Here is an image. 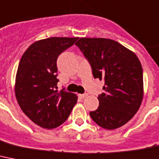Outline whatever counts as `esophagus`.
Instances as JSON below:
<instances>
[{"instance_id":"esophagus-1","label":"esophagus","mask_w":159,"mask_h":159,"mask_svg":"<svg viewBox=\"0 0 159 159\" xmlns=\"http://www.w3.org/2000/svg\"><path fill=\"white\" fill-rule=\"evenodd\" d=\"M87 95H88L87 94H81V95H79V96L82 98V99H84V98H86Z\"/></svg>"}]
</instances>
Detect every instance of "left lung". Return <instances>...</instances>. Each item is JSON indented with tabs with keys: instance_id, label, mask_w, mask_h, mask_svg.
<instances>
[{
	"instance_id": "obj_1",
	"label": "left lung",
	"mask_w": 159,
	"mask_h": 159,
	"mask_svg": "<svg viewBox=\"0 0 159 159\" xmlns=\"http://www.w3.org/2000/svg\"><path fill=\"white\" fill-rule=\"evenodd\" d=\"M76 46L92 68L93 77L104 80L99 107L90 116L100 126L113 130L123 126L140 108L144 95L143 69L135 53L106 38H80Z\"/></svg>"
}]
</instances>
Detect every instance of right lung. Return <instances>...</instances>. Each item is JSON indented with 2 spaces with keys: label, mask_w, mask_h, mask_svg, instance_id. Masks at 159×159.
<instances>
[{
  "label": "right lung",
  "mask_w": 159,
  "mask_h": 159,
  "mask_svg": "<svg viewBox=\"0 0 159 159\" xmlns=\"http://www.w3.org/2000/svg\"><path fill=\"white\" fill-rule=\"evenodd\" d=\"M77 37H50L32 44L24 53L16 73L15 96L22 111L34 123L46 129L63 124L77 96L58 91L57 59Z\"/></svg>",
  "instance_id": "obj_1"
}]
</instances>
